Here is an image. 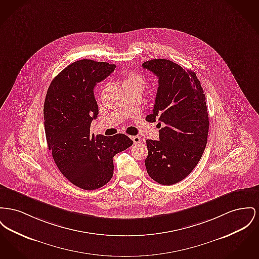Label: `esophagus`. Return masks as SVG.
Segmentation results:
<instances>
[{
	"label": "esophagus",
	"mask_w": 259,
	"mask_h": 259,
	"mask_svg": "<svg viewBox=\"0 0 259 259\" xmlns=\"http://www.w3.org/2000/svg\"><path fill=\"white\" fill-rule=\"evenodd\" d=\"M131 139H132V141L134 142V144H139V143H141V138L139 137V136H132Z\"/></svg>",
	"instance_id": "1"
}]
</instances>
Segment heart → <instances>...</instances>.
<instances>
[{"label": "heart", "instance_id": "b5f03b06", "mask_svg": "<svg viewBox=\"0 0 259 259\" xmlns=\"http://www.w3.org/2000/svg\"><path fill=\"white\" fill-rule=\"evenodd\" d=\"M140 82H142V78L140 75L134 74V73H129L125 76V79L123 81V86L133 84V83H140Z\"/></svg>", "mask_w": 259, "mask_h": 259}]
</instances>
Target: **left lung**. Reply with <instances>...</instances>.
Returning <instances> with one entry per match:
<instances>
[{
  "mask_svg": "<svg viewBox=\"0 0 259 259\" xmlns=\"http://www.w3.org/2000/svg\"><path fill=\"white\" fill-rule=\"evenodd\" d=\"M142 66L158 78L153 110L146 120L158 117L164 123L159 141L147 140L145 164L152 180L169 186L185 179L204 152L209 128L205 95L196 73L173 61L151 60Z\"/></svg>",
  "mask_w": 259,
  "mask_h": 259,
  "instance_id": "obj_1",
  "label": "left lung"
}]
</instances>
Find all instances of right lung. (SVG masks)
<instances>
[{
  "label": "right lung",
  "mask_w": 259,
  "mask_h": 259,
  "mask_svg": "<svg viewBox=\"0 0 259 259\" xmlns=\"http://www.w3.org/2000/svg\"><path fill=\"white\" fill-rule=\"evenodd\" d=\"M116 67L103 61L80 60L52 81L44 104L47 144L63 176L83 190L105 186L113 175V156L133 145L124 134H90L99 114L94 96L98 82Z\"/></svg>",
  "instance_id": "1"
}]
</instances>
